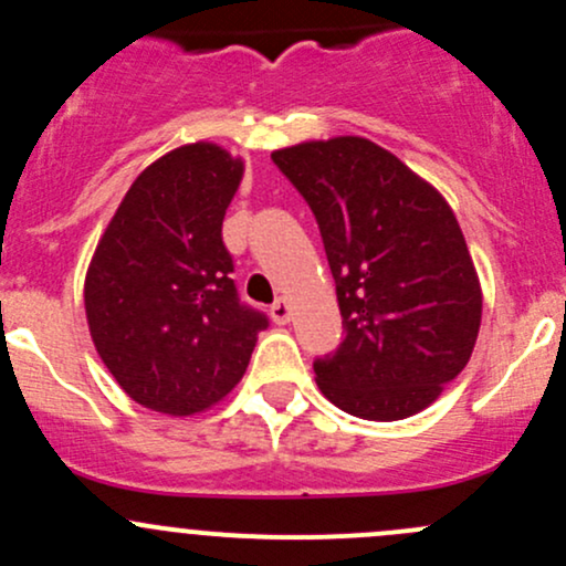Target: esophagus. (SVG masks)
Returning <instances> with one entry per match:
<instances>
[{
	"mask_svg": "<svg viewBox=\"0 0 566 566\" xmlns=\"http://www.w3.org/2000/svg\"><path fill=\"white\" fill-rule=\"evenodd\" d=\"M271 317H273V323H279V325L290 323V317H293V310H290L287 301H284V298H276V301H273V306H271Z\"/></svg>",
	"mask_w": 566,
	"mask_h": 566,
	"instance_id": "1",
	"label": "esophagus"
}]
</instances>
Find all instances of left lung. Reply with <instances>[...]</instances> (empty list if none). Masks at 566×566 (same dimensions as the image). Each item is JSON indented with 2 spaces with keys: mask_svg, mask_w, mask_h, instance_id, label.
Masks as SVG:
<instances>
[{
  "mask_svg": "<svg viewBox=\"0 0 566 566\" xmlns=\"http://www.w3.org/2000/svg\"><path fill=\"white\" fill-rule=\"evenodd\" d=\"M273 164L315 213L345 339L317 358L336 408L397 421L441 397L465 369L482 287L447 199L361 136L304 142Z\"/></svg>",
  "mask_w": 566,
  "mask_h": 566,
  "instance_id": "obj_1",
  "label": "left lung"
}]
</instances>
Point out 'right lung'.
<instances>
[{"instance_id": "right-lung-1", "label": "right lung", "mask_w": 566, "mask_h": 566, "mask_svg": "<svg viewBox=\"0 0 566 566\" xmlns=\"http://www.w3.org/2000/svg\"><path fill=\"white\" fill-rule=\"evenodd\" d=\"M243 161L210 142L177 147L128 188L87 282L90 334L123 391L191 416L235 389L268 317L232 282L221 238Z\"/></svg>"}]
</instances>
